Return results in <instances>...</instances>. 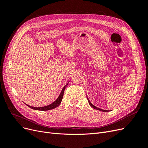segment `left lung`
<instances>
[{
	"label": "left lung",
	"mask_w": 148,
	"mask_h": 148,
	"mask_svg": "<svg viewBox=\"0 0 148 148\" xmlns=\"http://www.w3.org/2000/svg\"><path fill=\"white\" fill-rule=\"evenodd\" d=\"M88 102H89V105H90L92 108H94L95 109H96V110H100V111H102V112H109V110H103V109H99V108H98V107H96V106H95L94 105H92V104H91V102L89 101V99H88Z\"/></svg>",
	"instance_id": "left-lung-1"
}]
</instances>
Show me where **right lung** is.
<instances>
[{
	"mask_svg": "<svg viewBox=\"0 0 148 148\" xmlns=\"http://www.w3.org/2000/svg\"><path fill=\"white\" fill-rule=\"evenodd\" d=\"M68 83H66V84L65 85V86H64V87L63 88V89H62V90L59 96L58 97L57 99L53 102H52V104H49L48 106H44V107H32V106H28L27 105L28 107H29L30 108H31L32 109H34V110H42V111H45V110H51V109H53L56 108V107H58L60 104L61 103V101L62 100V99H63V96H64V91L67 85H68Z\"/></svg>",
	"mask_w": 148,
	"mask_h": 148,
	"instance_id": "obj_1",
	"label": "right lung"
}]
</instances>
